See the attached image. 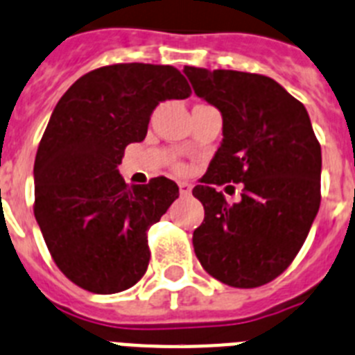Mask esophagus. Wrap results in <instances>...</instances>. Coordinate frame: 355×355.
<instances>
[{"label": "esophagus", "instance_id": "34e87169", "mask_svg": "<svg viewBox=\"0 0 355 355\" xmlns=\"http://www.w3.org/2000/svg\"><path fill=\"white\" fill-rule=\"evenodd\" d=\"M178 191H180L182 196H189L191 195V184H187V182H178Z\"/></svg>", "mask_w": 355, "mask_h": 355}]
</instances>
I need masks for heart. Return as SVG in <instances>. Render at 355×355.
Returning <instances> with one entry per match:
<instances>
[{
    "label": "heart",
    "instance_id": "heart-1",
    "mask_svg": "<svg viewBox=\"0 0 355 355\" xmlns=\"http://www.w3.org/2000/svg\"><path fill=\"white\" fill-rule=\"evenodd\" d=\"M175 171H177V173H184V171H186V166H182V164H175Z\"/></svg>",
    "mask_w": 355,
    "mask_h": 355
}]
</instances>
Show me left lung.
<instances>
[{"mask_svg":"<svg viewBox=\"0 0 355 355\" xmlns=\"http://www.w3.org/2000/svg\"><path fill=\"white\" fill-rule=\"evenodd\" d=\"M184 73L223 116V143L193 189L205 209L195 254L223 284L259 288L293 263L318 214L322 148L306 107L270 76L191 66ZM230 181L242 184L237 204L215 189Z\"/></svg>","mask_w":355,"mask_h":355,"instance_id":"1","label":"left lung"}]
</instances>
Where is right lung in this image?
Returning <instances> with one entry per match:
<instances>
[{"label":"right lung","mask_w":355,"mask_h":355,"mask_svg":"<svg viewBox=\"0 0 355 355\" xmlns=\"http://www.w3.org/2000/svg\"><path fill=\"white\" fill-rule=\"evenodd\" d=\"M191 87L173 66L112 64L89 71L55 107L37 148L33 214L51 259L78 288L112 295L150 263L148 230L178 198L166 177L128 187L125 148L146 137L157 105Z\"/></svg>","instance_id":"obj_1"}]
</instances>
